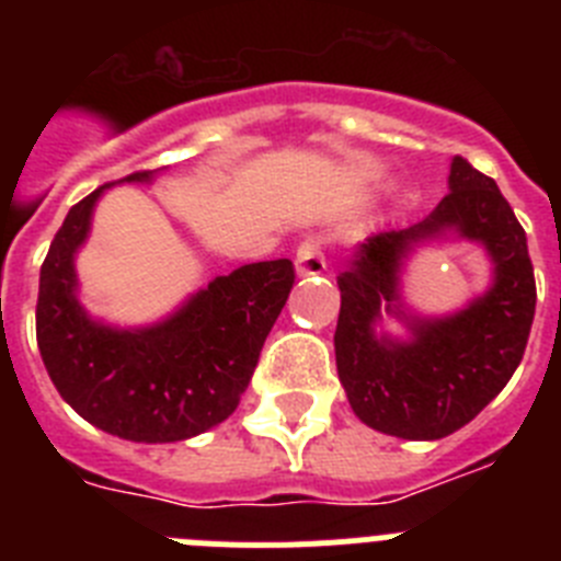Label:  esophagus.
Listing matches in <instances>:
<instances>
[{
    "label": "esophagus",
    "mask_w": 561,
    "mask_h": 561,
    "mask_svg": "<svg viewBox=\"0 0 561 561\" xmlns=\"http://www.w3.org/2000/svg\"><path fill=\"white\" fill-rule=\"evenodd\" d=\"M295 272H297V275H300V277L323 275V272H325L323 247H320V241H317V238H306L304 244L297 247Z\"/></svg>",
    "instance_id": "obj_1"
}]
</instances>
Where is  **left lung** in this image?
<instances>
[{
    "label": "left lung",
    "mask_w": 561,
    "mask_h": 561,
    "mask_svg": "<svg viewBox=\"0 0 561 561\" xmlns=\"http://www.w3.org/2000/svg\"><path fill=\"white\" fill-rule=\"evenodd\" d=\"M440 237L483 245L493 286L460 312L424 318L403 304L400 272L415 249ZM336 284V374L351 408L362 424L408 440L447 438L505 388L537 309L525 230L494 180L463 157L449 165V193L427 219L365 238ZM385 313L404 322L409 336L381 330Z\"/></svg>",
    "instance_id": "8db88e82"
}]
</instances>
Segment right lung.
<instances>
[{
	"instance_id": "obj_1",
	"label": "right lung",
	"mask_w": 561,
	"mask_h": 561,
	"mask_svg": "<svg viewBox=\"0 0 561 561\" xmlns=\"http://www.w3.org/2000/svg\"><path fill=\"white\" fill-rule=\"evenodd\" d=\"M153 171L121 182H148ZM101 185L67 213L38 277L36 340L49 379L81 419L137 444H173L238 408L266 334L295 284L289 257L213 277L151 325L121 329L78 300L76 255L92 230Z\"/></svg>"
}]
</instances>
